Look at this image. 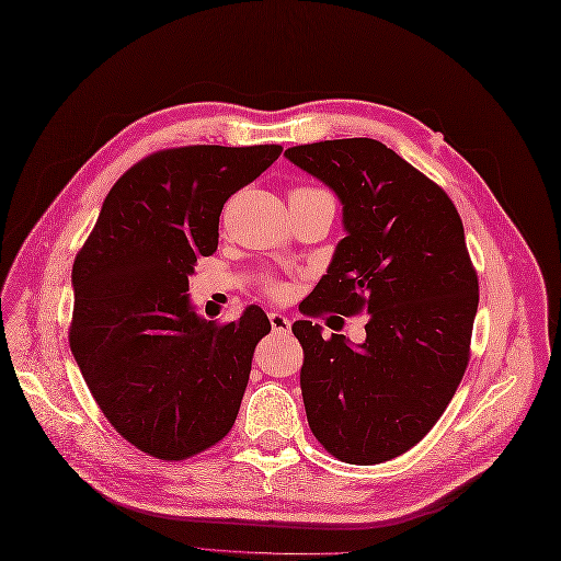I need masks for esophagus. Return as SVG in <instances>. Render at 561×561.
Masks as SVG:
<instances>
[{
    "label": "esophagus",
    "mask_w": 561,
    "mask_h": 561,
    "mask_svg": "<svg viewBox=\"0 0 561 561\" xmlns=\"http://www.w3.org/2000/svg\"><path fill=\"white\" fill-rule=\"evenodd\" d=\"M270 322L276 333H289V329H291V319L280 312H270Z\"/></svg>",
    "instance_id": "esophagus-1"
}]
</instances>
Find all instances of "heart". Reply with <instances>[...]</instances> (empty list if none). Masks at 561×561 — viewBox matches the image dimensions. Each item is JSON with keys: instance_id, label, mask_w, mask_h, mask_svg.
<instances>
[{"instance_id": "b5f03b06", "label": "heart", "mask_w": 561, "mask_h": 561, "mask_svg": "<svg viewBox=\"0 0 561 561\" xmlns=\"http://www.w3.org/2000/svg\"><path fill=\"white\" fill-rule=\"evenodd\" d=\"M297 192H324V190H312V186H304V190H297ZM264 291L274 299H283L287 295V285L280 283V280H274V278H264L262 283Z\"/></svg>"}]
</instances>
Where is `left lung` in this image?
<instances>
[{"label":"left lung","instance_id":"1","mask_svg":"<svg viewBox=\"0 0 561 561\" xmlns=\"http://www.w3.org/2000/svg\"><path fill=\"white\" fill-rule=\"evenodd\" d=\"M285 157L337 194L346 230L301 312H367L358 346L324 340L310 319L291 327L308 424L335 459L383 463L430 434L468 367L479 283L463 224L440 186L381 141H319Z\"/></svg>","mask_w":561,"mask_h":561}]
</instances>
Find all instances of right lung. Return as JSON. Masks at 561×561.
I'll use <instances>...</instances> for the list:
<instances>
[{
	"mask_svg": "<svg viewBox=\"0 0 561 561\" xmlns=\"http://www.w3.org/2000/svg\"><path fill=\"white\" fill-rule=\"evenodd\" d=\"M280 146H184L127 169L72 264L70 350L104 417L146 455L182 461L234 424L255 344L257 306L230 324L190 304L198 257L219 247L224 203L270 169Z\"/></svg>",
	"mask_w": 561,
	"mask_h": 561,
	"instance_id": "add662e5",
	"label": "right lung"
}]
</instances>
